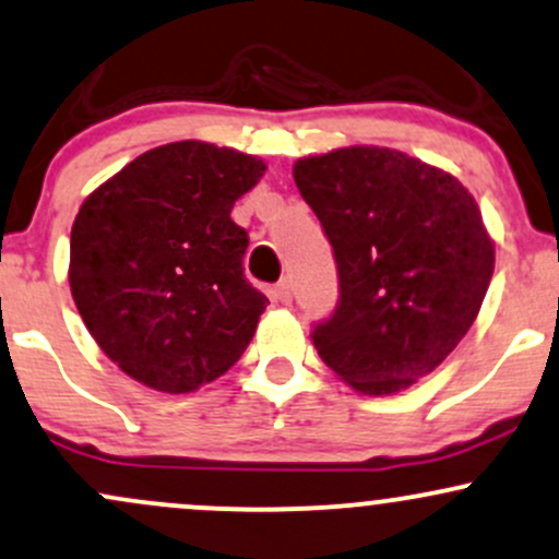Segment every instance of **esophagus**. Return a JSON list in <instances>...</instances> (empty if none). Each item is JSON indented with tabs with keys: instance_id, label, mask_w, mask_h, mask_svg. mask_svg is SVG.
<instances>
[{
	"instance_id": "1",
	"label": "esophagus",
	"mask_w": 559,
	"mask_h": 559,
	"mask_svg": "<svg viewBox=\"0 0 559 559\" xmlns=\"http://www.w3.org/2000/svg\"><path fill=\"white\" fill-rule=\"evenodd\" d=\"M273 299L275 302H284L289 305L292 302V281H278V284L273 286Z\"/></svg>"
}]
</instances>
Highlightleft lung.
<instances>
[{"instance_id":"obj_1","label":"left lung","mask_w":559,"mask_h":559,"mask_svg":"<svg viewBox=\"0 0 559 559\" xmlns=\"http://www.w3.org/2000/svg\"><path fill=\"white\" fill-rule=\"evenodd\" d=\"M340 270V308L312 345L342 382L395 395L464 340L493 275V238L451 171L382 145L294 162Z\"/></svg>"}]
</instances>
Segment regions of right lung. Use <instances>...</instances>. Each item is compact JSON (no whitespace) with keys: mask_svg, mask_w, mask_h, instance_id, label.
<instances>
[{"mask_svg":"<svg viewBox=\"0 0 559 559\" xmlns=\"http://www.w3.org/2000/svg\"><path fill=\"white\" fill-rule=\"evenodd\" d=\"M265 169L249 153L180 140L140 153L79 206L71 297L134 382L186 395L243 355L267 297L243 278L249 238L230 212Z\"/></svg>","mask_w":559,"mask_h":559,"instance_id":"obj_1","label":"right lung"}]
</instances>
